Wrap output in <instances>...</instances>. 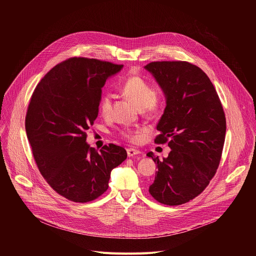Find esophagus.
I'll return each instance as SVG.
<instances>
[{
    "instance_id": "1",
    "label": "esophagus",
    "mask_w": 256,
    "mask_h": 256,
    "mask_svg": "<svg viewBox=\"0 0 256 256\" xmlns=\"http://www.w3.org/2000/svg\"><path fill=\"white\" fill-rule=\"evenodd\" d=\"M140 154V150H136V148H127V156L130 158V156H134L136 154Z\"/></svg>"
}]
</instances>
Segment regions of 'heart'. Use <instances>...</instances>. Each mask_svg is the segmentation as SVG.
<instances>
[{"instance_id":"1","label":"heart","mask_w":256,"mask_h":256,"mask_svg":"<svg viewBox=\"0 0 256 256\" xmlns=\"http://www.w3.org/2000/svg\"><path fill=\"white\" fill-rule=\"evenodd\" d=\"M120 90L124 96L133 102L138 108L146 112H154L158 110L162 104V96L156 92H154L152 86L139 74H131L124 78L120 86ZM112 106V96L108 92L102 96L100 102V111L104 116H108ZM122 136L132 143H139L144 137L145 131L127 130L123 131Z\"/></svg>"}]
</instances>
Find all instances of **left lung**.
I'll return each instance as SVG.
<instances>
[{
    "instance_id": "1",
    "label": "left lung",
    "mask_w": 256,
    "mask_h": 256,
    "mask_svg": "<svg viewBox=\"0 0 256 256\" xmlns=\"http://www.w3.org/2000/svg\"><path fill=\"white\" fill-rule=\"evenodd\" d=\"M145 69L166 100L154 143L168 141L172 148L162 160L146 154L158 166L148 192L162 204L182 205L202 193L217 172L224 143V112L212 82L199 67L162 61Z\"/></svg>"
}]
</instances>
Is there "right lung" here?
Wrapping results in <instances>:
<instances>
[{
    "mask_svg": "<svg viewBox=\"0 0 256 256\" xmlns=\"http://www.w3.org/2000/svg\"><path fill=\"white\" fill-rule=\"evenodd\" d=\"M123 65L70 58L46 74L32 96L26 131L37 168L61 196L92 201L108 188L111 170L122 164L124 148L110 144L100 152L86 144V131L98 114L102 88Z\"/></svg>",
    "mask_w": 256,
    "mask_h": 256,
    "instance_id": "right-lung-1",
    "label": "right lung"
}]
</instances>
